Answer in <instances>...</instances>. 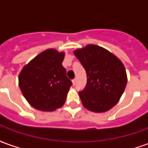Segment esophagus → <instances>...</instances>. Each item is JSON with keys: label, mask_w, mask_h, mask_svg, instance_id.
<instances>
[{"label": "esophagus", "mask_w": 148, "mask_h": 148, "mask_svg": "<svg viewBox=\"0 0 148 148\" xmlns=\"http://www.w3.org/2000/svg\"><path fill=\"white\" fill-rule=\"evenodd\" d=\"M72 83H73V85H74V86H75V85H76V83H77V80H76V79L72 80Z\"/></svg>", "instance_id": "obj_1"}]
</instances>
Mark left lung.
Instances as JSON below:
<instances>
[{
    "mask_svg": "<svg viewBox=\"0 0 148 148\" xmlns=\"http://www.w3.org/2000/svg\"><path fill=\"white\" fill-rule=\"evenodd\" d=\"M74 54L86 72V86L79 92L84 107L95 112L112 109L127 85L123 63L106 49L93 44L77 49Z\"/></svg>",
    "mask_w": 148,
    "mask_h": 148,
    "instance_id": "obj_1",
    "label": "left lung"
}]
</instances>
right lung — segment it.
<instances>
[{
  "instance_id": "right-lung-1",
  "label": "right lung",
  "mask_w": 148,
  "mask_h": 148,
  "mask_svg": "<svg viewBox=\"0 0 148 148\" xmlns=\"http://www.w3.org/2000/svg\"><path fill=\"white\" fill-rule=\"evenodd\" d=\"M64 52L47 49L27 63L19 74V86L35 109L51 112L63 106L71 81L62 62Z\"/></svg>"
}]
</instances>
